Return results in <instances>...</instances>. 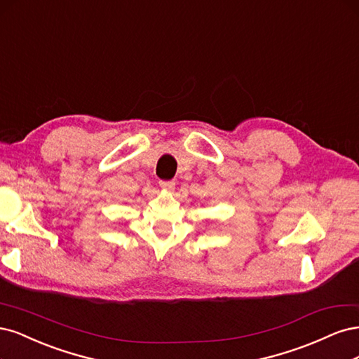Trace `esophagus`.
<instances>
[{
	"mask_svg": "<svg viewBox=\"0 0 359 359\" xmlns=\"http://www.w3.org/2000/svg\"><path fill=\"white\" fill-rule=\"evenodd\" d=\"M175 182H172V180H163V182H159V187L161 188H163L164 191H172V189H175Z\"/></svg>",
	"mask_w": 359,
	"mask_h": 359,
	"instance_id": "1",
	"label": "esophagus"
}]
</instances>
